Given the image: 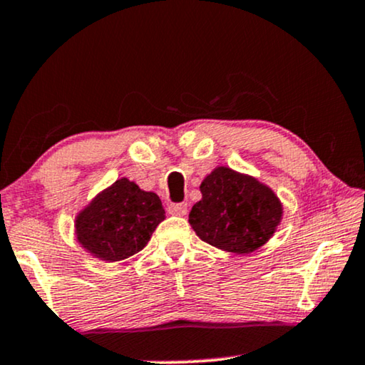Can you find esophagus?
<instances>
[{
	"label": "esophagus",
	"mask_w": 365,
	"mask_h": 365,
	"mask_svg": "<svg viewBox=\"0 0 365 365\" xmlns=\"http://www.w3.org/2000/svg\"><path fill=\"white\" fill-rule=\"evenodd\" d=\"M188 210V205L185 202H180V204H170L168 205V212L172 215H185Z\"/></svg>",
	"instance_id": "34e87169"
}]
</instances>
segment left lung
I'll use <instances>...</instances> for the list:
<instances>
[{
	"label": "left lung",
	"mask_w": 365,
	"mask_h": 365,
	"mask_svg": "<svg viewBox=\"0 0 365 365\" xmlns=\"http://www.w3.org/2000/svg\"><path fill=\"white\" fill-rule=\"evenodd\" d=\"M202 200L188 222L202 241L222 251L249 255L269 241L281 222L283 205L256 178L217 167L200 185Z\"/></svg>",
	"instance_id": "left-lung-1"
}]
</instances>
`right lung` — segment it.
<instances>
[{"mask_svg":"<svg viewBox=\"0 0 365 365\" xmlns=\"http://www.w3.org/2000/svg\"><path fill=\"white\" fill-rule=\"evenodd\" d=\"M163 219L165 209L156 193L121 178L77 215V241L99 259L121 261L140 252Z\"/></svg>","mask_w":365,"mask_h":365,"instance_id":"obj_1","label":"right lung"}]
</instances>
